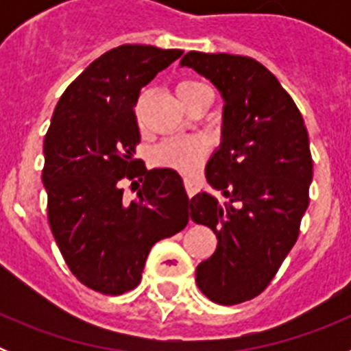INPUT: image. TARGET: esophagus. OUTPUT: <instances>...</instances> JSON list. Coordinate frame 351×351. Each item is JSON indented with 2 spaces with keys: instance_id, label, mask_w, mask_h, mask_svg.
Masks as SVG:
<instances>
[{
  "instance_id": "obj_1",
  "label": "esophagus",
  "mask_w": 351,
  "mask_h": 351,
  "mask_svg": "<svg viewBox=\"0 0 351 351\" xmlns=\"http://www.w3.org/2000/svg\"><path fill=\"white\" fill-rule=\"evenodd\" d=\"M184 188H186V193L190 195V197H193L198 190V182L191 178H184Z\"/></svg>"
}]
</instances>
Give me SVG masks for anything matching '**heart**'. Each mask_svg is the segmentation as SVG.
Masks as SVG:
<instances>
[{
	"label": "heart",
	"instance_id": "b5f03b06",
	"mask_svg": "<svg viewBox=\"0 0 351 351\" xmlns=\"http://www.w3.org/2000/svg\"><path fill=\"white\" fill-rule=\"evenodd\" d=\"M204 88V84L193 82V80H181L176 86V93H178L179 100L182 105L186 100L193 95L197 89ZM141 101L135 107L137 117H141ZM204 156H206V144L202 138L198 137H176L169 138V141L161 142L156 149H154L153 160L154 163L161 167H169V169L179 170V172H195L200 167Z\"/></svg>",
	"mask_w": 351,
	"mask_h": 351
}]
</instances>
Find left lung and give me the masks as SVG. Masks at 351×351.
Wrapping results in <instances>:
<instances>
[{
    "label": "left lung",
    "mask_w": 351,
    "mask_h": 351,
    "mask_svg": "<svg viewBox=\"0 0 351 351\" xmlns=\"http://www.w3.org/2000/svg\"><path fill=\"white\" fill-rule=\"evenodd\" d=\"M181 66L209 79L225 101L221 144L206 178L228 200L202 191L190 200V216L218 239L198 263V288L234 306L260 295L297 243L313 179L308 130L280 80L253 58L191 51Z\"/></svg>",
    "instance_id": "left-lung-1"
}]
</instances>
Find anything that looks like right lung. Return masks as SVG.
Wrapping results in <instances>:
<instances>
[{
	"mask_svg": "<svg viewBox=\"0 0 351 351\" xmlns=\"http://www.w3.org/2000/svg\"><path fill=\"white\" fill-rule=\"evenodd\" d=\"M181 56L153 45L110 49L64 89L43 141L52 235L71 274L105 295L137 287L151 247L190 219L179 173L133 158L141 89ZM125 178L141 181L133 201L122 195Z\"/></svg>",
	"mask_w": 351,
	"mask_h": 351,
	"instance_id": "right-lung-1",
	"label": "right lung"
}]
</instances>
